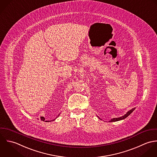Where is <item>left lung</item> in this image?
I'll return each instance as SVG.
<instances>
[{
    "label": "left lung",
    "instance_id": "1",
    "mask_svg": "<svg viewBox=\"0 0 157 157\" xmlns=\"http://www.w3.org/2000/svg\"><path fill=\"white\" fill-rule=\"evenodd\" d=\"M135 109V108H133V109L130 110L129 111H128V112L126 113V114H125L124 116H122V117H119V118H114L110 120V121L109 122H115V121H120V120H122L125 119V118H127L129 115H130V114L133 112V111Z\"/></svg>",
    "mask_w": 157,
    "mask_h": 157
}]
</instances>
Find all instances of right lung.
I'll return each mask as SVG.
<instances>
[{"instance_id":"right-lung-1","label":"right lung","mask_w":157,"mask_h":157,"mask_svg":"<svg viewBox=\"0 0 157 157\" xmlns=\"http://www.w3.org/2000/svg\"><path fill=\"white\" fill-rule=\"evenodd\" d=\"M59 116V115L58 116V117ZM58 117H56V118H58ZM40 120H41L42 121H45V119L44 117H40ZM54 120H53V121H54ZM49 121H45V122H49Z\"/></svg>"}]
</instances>
